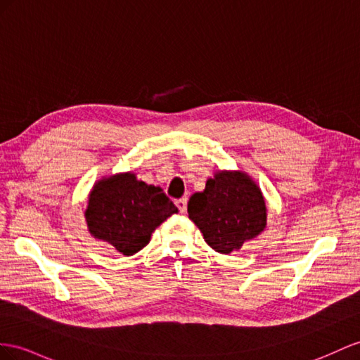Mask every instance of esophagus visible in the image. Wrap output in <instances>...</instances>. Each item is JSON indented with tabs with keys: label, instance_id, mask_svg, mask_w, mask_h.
Listing matches in <instances>:
<instances>
[{
	"label": "esophagus",
	"instance_id": "34e87169",
	"mask_svg": "<svg viewBox=\"0 0 360 360\" xmlns=\"http://www.w3.org/2000/svg\"><path fill=\"white\" fill-rule=\"evenodd\" d=\"M176 207L179 208V211H181L182 214L186 213V211H187V199H186V198L178 199V200H176Z\"/></svg>",
	"mask_w": 360,
	"mask_h": 360
}]
</instances>
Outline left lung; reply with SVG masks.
Here are the masks:
<instances>
[{
	"label": "left lung",
	"instance_id": "obj_1",
	"mask_svg": "<svg viewBox=\"0 0 360 360\" xmlns=\"http://www.w3.org/2000/svg\"><path fill=\"white\" fill-rule=\"evenodd\" d=\"M188 217L216 252L238 251L262 234L268 208L260 187L242 170H217L188 200Z\"/></svg>",
	"mask_w": 360,
	"mask_h": 360
}]
</instances>
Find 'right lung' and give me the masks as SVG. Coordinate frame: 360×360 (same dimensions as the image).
Listing matches in <instances>:
<instances>
[{"label":"right lung","instance_id":"obj_1","mask_svg":"<svg viewBox=\"0 0 360 360\" xmlns=\"http://www.w3.org/2000/svg\"><path fill=\"white\" fill-rule=\"evenodd\" d=\"M174 213L178 208L160 187L140 181L134 172H124L94 184L85 220L91 237L129 257L141 251L155 229Z\"/></svg>","mask_w":360,"mask_h":360}]
</instances>
